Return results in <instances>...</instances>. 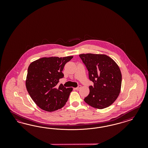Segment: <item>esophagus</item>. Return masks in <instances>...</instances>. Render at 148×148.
I'll return each mask as SVG.
<instances>
[{
  "label": "esophagus",
  "mask_w": 148,
  "mask_h": 148,
  "mask_svg": "<svg viewBox=\"0 0 148 148\" xmlns=\"http://www.w3.org/2000/svg\"><path fill=\"white\" fill-rule=\"evenodd\" d=\"M81 88V86L79 85L77 87H76V90H79Z\"/></svg>",
  "instance_id": "34e87169"
}]
</instances>
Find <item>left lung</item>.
I'll list each match as a JSON object with an SVG mask.
<instances>
[{"mask_svg":"<svg viewBox=\"0 0 148 148\" xmlns=\"http://www.w3.org/2000/svg\"><path fill=\"white\" fill-rule=\"evenodd\" d=\"M79 56L88 71L90 80L94 83L89 87L90 93L84 101L98 109L110 106L121 92L122 79L119 66L105 54H82Z\"/></svg>","mask_w":148,"mask_h":148,"instance_id":"1","label":"left lung"}]
</instances>
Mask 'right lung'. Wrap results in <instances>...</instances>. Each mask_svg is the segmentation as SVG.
<instances>
[{
  "instance_id": "obj_1",
  "label": "right lung",
  "mask_w": 148,
  "mask_h": 148,
  "mask_svg": "<svg viewBox=\"0 0 148 148\" xmlns=\"http://www.w3.org/2000/svg\"><path fill=\"white\" fill-rule=\"evenodd\" d=\"M73 56L42 58L32 62L27 69L25 85L33 101L41 109L53 112L62 108L73 88L58 85L63 77L64 65Z\"/></svg>"
}]
</instances>
